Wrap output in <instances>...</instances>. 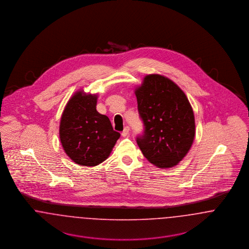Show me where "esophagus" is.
<instances>
[{
    "instance_id": "34e87169",
    "label": "esophagus",
    "mask_w": 249,
    "mask_h": 249,
    "mask_svg": "<svg viewBox=\"0 0 249 249\" xmlns=\"http://www.w3.org/2000/svg\"><path fill=\"white\" fill-rule=\"evenodd\" d=\"M129 132H130V128L127 126V127H125V128H124V130L122 131L121 135H122L123 137H127V136L129 135Z\"/></svg>"
}]
</instances>
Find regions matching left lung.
Instances as JSON below:
<instances>
[{
    "label": "left lung",
    "mask_w": 249,
    "mask_h": 249,
    "mask_svg": "<svg viewBox=\"0 0 249 249\" xmlns=\"http://www.w3.org/2000/svg\"><path fill=\"white\" fill-rule=\"evenodd\" d=\"M138 112L144 126L136 138L143 156L159 168L178 165L195 137V119L184 91L171 79L148 74L135 89Z\"/></svg>",
    "instance_id": "1"
}]
</instances>
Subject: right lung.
<instances>
[{"label":"right lung","mask_w":249,"mask_h":249,"mask_svg":"<svg viewBox=\"0 0 249 249\" xmlns=\"http://www.w3.org/2000/svg\"><path fill=\"white\" fill-rule=\"evenodd\" d=\"M97 94L79 90L68 101L59 123V139L67 156L80 166L105 161L120 137L107 116L96 110Z\"/></svg>","instance_id":"right-lung-1"}]
</instances>
